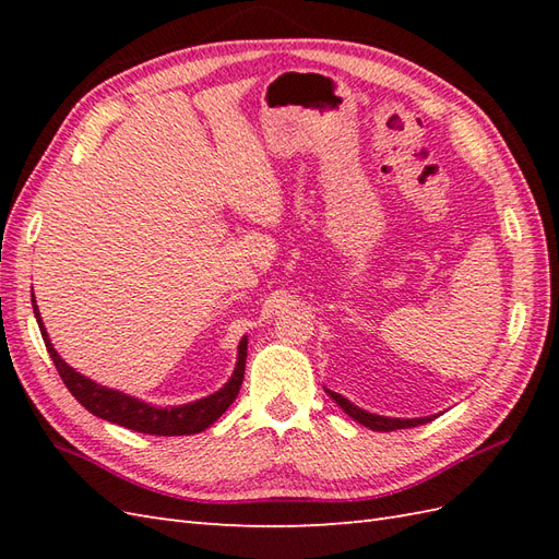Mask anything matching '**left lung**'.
Listing matches in <instances>:
<instances>
[{
    "mask_svg": "<svg viewBox=\"0 0 559 559\" xmlns=\"http://www.w3.org/2000/svg\"><path fill=\"white\" fill-rule=\"evenodd\" d=\"M326 394L334 399L338 406L346 411L353 420H358L360 425H365V427H370V430H374V432H391V430H406V427H415V425H425V423H430L432 418H413V420H401V418H384V415H374V413H367V411H362V408H358V406H353V403L348 401V399H343L341 394H336V391H329L326 389Z\"/></svg>",
    "mask_w": 559,
    "mask_h": 559,
    "instance_id": "left-lung-1",
    "label": "left lung"
}]
</instances>
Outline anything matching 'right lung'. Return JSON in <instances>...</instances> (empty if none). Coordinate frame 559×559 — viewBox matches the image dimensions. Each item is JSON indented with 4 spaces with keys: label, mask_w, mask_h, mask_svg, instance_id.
Returning <instances> with one entry per match:
<instances>
[{
    "label": "right lung",
    "mask_w": 559,
    "mask_h": 559,
    "mask_svg": "<svg viewBox=\"0 0 559 559\" xmlns=\"http://www.w3.org/2000/svg\"><path fill=\"white\" fill-rule=\"evenodd\" d=\"M33 312L35 319H38L40 334L45 341V348L50 353V358L57 367L59 377H62L64 386L71 391L83 408L88 413L98 415L103 420H110L127 427V430L134 432H144V435H158V437H175V435H197L201 430H206L209 425L216 423L221 415L228 411L230 403L240 394L242 379H245V360H247V338L240 341V348H237V365L235 372L230 377V382L225 384L216 394H211L206 399H199L194 403H187V406H177V408H156L148 406V403L132 399L122 394V391H112L108 386H100L96 382H91L83 374L59 358L57 350L52 348L50 338H47V331L43 326V319L38 312V305H35L33 298Z\"/></svg>",
    "instance_id": "obj_1"
}]
</instances>
